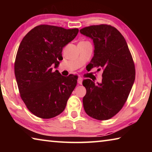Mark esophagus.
<instances>
[{"label":"esophagus","instance_id":"34e87169","mask_svg":"<svg viewBox=\"0 0 152 152\" xmlns=\"http://www.w3.org/2000/svg\"><path fill=\"white\" fill-rule=\"evenodd\" d=\"M82 81H83V79H82V78H81V77H79V78H78V83L79 84H82Z\"/></svg>","mask_w":152,"mask_h":152}]
</instances>
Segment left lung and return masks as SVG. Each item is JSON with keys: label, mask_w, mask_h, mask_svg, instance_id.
Returning <instances> with one entry per match:
<instances>
[{"label": "left lung", "mask_w": 152, "mask_h": 152, "mask_svg": "<svg viewBox=\"0 0 152 152\" xmlns=\"http://www.w3.org/2000/svg\"><path fill=\"white\" fill-rule=\"evenodd\" d=\"M94 45V56L88 65L103 71L101 83L84 80L86 89L83 106L86 114L98 120H107L122 109L135 78V65L125 38L114 27L92 25L80 30Z\"/></svg>", "instance_id": "1"}]
</instances>
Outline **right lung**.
Listing matches in <instances>:
<instances>
[{
	"mask_svg": "<svg viewBox=\"0 0 152 152\" xmlns=\"http://www.w3.org/2000/svg\"><path fill=\"white\" fill-rule=\"evenodd\" d=\"M78 29L41 25L20 42L15 62V74L20 97L33 115L42 119L58 116L77 84L76 76L53 72L62 60L63 48L72 41Z\"/></svg>",
	"mask_w": 152,
	"mask_h": 152,
	"instance_id": "right-lung-1",
	"label": "right lung"
}]
</instances>
